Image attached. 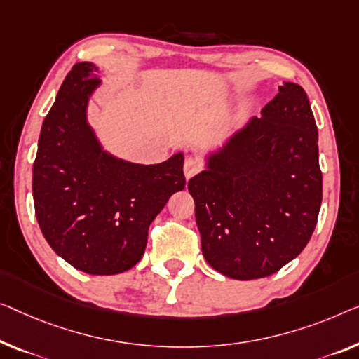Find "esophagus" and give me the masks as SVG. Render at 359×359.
<instances>
[{
  "instance_id": "obj_1",
  "label": "esophagus",
  "mask_w": 359,
  "mask_h": 359,
  "mask_svg": "<svg viewBox=\"0 0 359 359\" xmlns=\"http://www.w3.org/2000/svg\"><path fill=\"white\" fill-rule=\"evenodd\" d=\"M200 164H198L195 159H185V164H184V174H185V179L189 180L200 172Z\"/></svg>"
}]
</instances>
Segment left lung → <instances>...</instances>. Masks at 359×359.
Listing matches in <instances>:
<instances>
[{"label": "left lung", "instance_id": "left-lung-1", "mask_svg": "<svg viewBox=\"0 0 359 359\" xmlns=\"http://www.w3.org/2000/svg\"><path fill=\"white\" fill-rule=\"evenodd\" d=\"M203 256L237 280L274 274L311 238L323 200L318 127L308 95L283 82L189 182Z\"/></svg>", "mask_w": 359, "mask_h": 359}]
</instances>
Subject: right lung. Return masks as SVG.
Wrapping results in <instances>:
<instances>
[{"instance_id":"add662e5","label":"right lung","mask_w":359,"mask_h":359,"mask_svg":"<svg viewBox=\"0 0 359 359\" xmlns=\"http://www.w3.org/2000/svg\"><path fill=\"white\" fill-rule=\"evenodd\" d=\"M100 85L93 62H77L64 79L41 126L32 191L56 255L87 274L112 276L142 259L149 224L185 189L184 153L147 165L106 151L87 117Z\"/></svg>"}]
</instances>
